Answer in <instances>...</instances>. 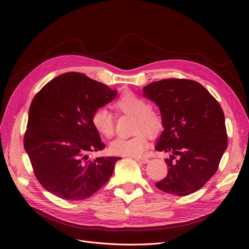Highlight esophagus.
<instances>
[{
    "label": "esophagus",
    "instance_id": "esophagus-1",
    "mask_svg": "<svg viewBox=\"0 0 249 249\" xmlns=\"http://www.w3.org/2000/svg\"><path fill=\"white\" fill-rule=\"evenodd\" d=\"M135 160L140 162V163H146V162H148V159L147 158H136Z\"/></svg>",
    "mask_w": 249,
    "mask_h": 249
}]
</instances>
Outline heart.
<instances>
[{"instance_id":"heart-1","label":"heart","mask_w":249,"mask_h":249,"mask_svg":"<svg viewBox=\"0 0 249 249\" xmlns=\"http://www.w3.org/2000/svg\"><path fill=\"white\" fill-rule=\"evenodd\" d=\"M115 107L118 111L135 116L134 132L132 137H118L109 144V151L114 155L140 156L148 145L145 134H156L162 128L160 115L150 109L146 100L133 94L125 93L117 99ZM91 123L97 132L106 138L113 136L115 131V120L113 114L106 108H99L91 115Z\"/></svg>"}]
</instances>
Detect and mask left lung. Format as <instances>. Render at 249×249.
Segmentation results:
<instances>
[{
  "label": "left lung",
  "instance_id": "8db88e82",
  "mask_svg": "<svg viewBox=\"0 0 249 249\" xmlns=\"http://www.w3.org/2000/svg\"><path fill=\"white\" fill-rule=\"evenodd\" d=\"M142 90L161 113L164 129L155 150L171 153L167 175L156 188L176 196L200 190L228 145L223 110L201 84L185 78L153 82Z\"/></svg>",
  "mask_w": 249,
  "mask_h": 249
}]
</instances>
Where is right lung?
I'll return each instance as SVG.
<instances>
[{"label": "right lung", "mask_w": 249, "mask_h": 249, "mask_svg": "<svg viewBox=\"0 0 249 249\" xmlns=\"http://www.w3.org/2000/svg\"><path fill=\"white\" fill-rule=\"evenodd\" d=\"M116 96V89L80 72L60 74L36 94L24 147L46 191L64 200L80 201L109 180L121 158L89 159L90 152L105 147L91 115Z\"/></svg>", "instance_id": "right-lung-1"}]
</instances>
